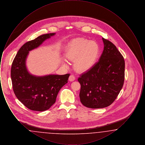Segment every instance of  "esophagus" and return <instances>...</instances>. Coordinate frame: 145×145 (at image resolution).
I'll use <instances>...</instances> for the list:
<instances>
[{
	"label": "esophagus",
	"mask_w": 145,
	"mask_h": 145,
	"mask_svg": "<svg viewBox=\"0 0 145 145\" xmlns=\"http://www.w3.org/2000/svg\"><path fill=\"white\" fill-rule=\"evenodd\" d=\"M69 80L70 82H73V81L75 80L76 77H75V76H73V75H71V76H69Z\"/></svg>",
	"instance_id": "obj_1"
}]
</instances>
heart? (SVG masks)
Returning a JSON list of instances; mask_svg holds the SVG:
<instances>
[{
    "mask_svg": "<svg viewBox=\"0 0 145 145\" xmlns=\"http://www.w3.org/2000/svg\"><path fill=\"white\" fill-rule=\"evenodd\" d=\"M99 53L100 47L96 42L77 38L69 42L66 48L65 55L69 60H74V67L76 71L83 72L95 65Z\"/></svg>",
    "mask_w": 145,
    "mask_h": 145,
    "instance_id": "1",
    "label": "heart"
}]
</instances>
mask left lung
Masks as SVG:
<instances>
[{
	"instance_id": "obj_1",
	"label": "left lung",
	"mask_w": 145,
	"mask_h": 145,
	"mask_svg": "<svg viewBox=\"0 0 145 145\" xmlns=\"http://www.w3.org/2000/svg\"><path fill=\"white\" fill-rule=\"evenodd\" d=\"M104 49L99 61L78 78L79 97L84 106L92 109L109 106L117 98L124 80L123 56L110 41L102 38Z\"/></svg>"
}]
</instances>
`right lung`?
<instances>
[{
  "label": "right lung",
  "mask_w": 145,
  "mask_h": 145,
  "mask_svg": "<svg viewBox=\"0 0 145 145\" xmlns=\"http://www.w3.org/2000/svg\"><path fill=\"white\" fill-rule=\"evenodd\" d=\"M55 35H42L25 43L18 51L12 64L11 77L14 93L21 103L31 110L49 109L55 103L59 91L68 82L69 74L35 76L29 73L26 66L29 52Z\"/></svg>",
  "instance_id": "obj_1"
}]
</instances>
